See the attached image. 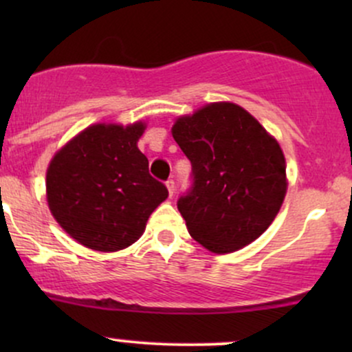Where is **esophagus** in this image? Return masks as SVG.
Wrapping results in <instances>:
<instances>
[{"label": "esophagus", "mask_w": 352, "mask_h": 352, "mask_svg": "<svg viewBox=\"0 0 352 352\" xmlns=\"http://www.w3.org/2000/svg\"><path fill=\"white\" fill-rule=\"evenodd\" d=\"M165 187H167V190H168V197H173V190H175V184H173V180H167L165 182Z\"/></svg>", "instance_id": "1"}]
</instances>
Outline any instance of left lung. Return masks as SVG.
Listing matches in <instances>:
<instances>
[{
    "label": "left lung",
    "instance_id": "left-lung-1",
    "mask_svg": "<svg viewBox=\"0 0 352 352\" xmlns=\"http://www.w3.org/2000/svg\"><path fill=\"white\" fill-rule=\"evenodd\" d=\"M172 135L192 162L193 188L177 207L193 240L225 254L263 235L288 190L278 140L225 100L177 117Z\"/></svg>",
    "mask_w": 352,
    "mask_h": 352
}]
</instances>
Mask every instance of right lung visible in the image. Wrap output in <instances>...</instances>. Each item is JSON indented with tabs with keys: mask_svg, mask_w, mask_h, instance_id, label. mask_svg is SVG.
<instances>
[{
	"mask_svg": "<svg viewBox=\"0 0 352 352\" xmlns=\"http://www.w3.org/2000/svg\"><path fill=\"white\" fill-rule=\"evenodd\" d=\"M147 124L98 122L51 159L46 200L59 227L86 248L119 252L135 243L148 217L168 197L137 147Z\"/></svg>",
	"mask_w": 352,
	"mask_h": 352,
	"instance_id": "add662e5",
	"label": "right lung"
}]
</instances>
